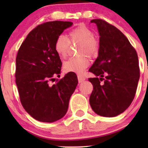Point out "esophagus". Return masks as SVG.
<instances>
[{"instance_id":"obj_1","label":"esophagus","mask_w":148,"mask_h":148,"mask_svg":"<svg viewBox=\"0 0 148 148\" xmlns=\"http://www.w3.org/2000/svg\"><path fill=\"white\" fill-rule=\"evenodd\" d=\"M78 80H79V83H82L83 81L86 80V78H85L84 76L80 75V74H79V75H78Z\"/></svg>"}]
</instances>
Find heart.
<instances>
[{"mask_svg": "<svg viewBox=\"0 0 148 148\" xmlns=\"http://www.w3.org/2000/svg\"><path fill=\"white\" fill-rule=\"evenodd\" d=\"M70 43L81 44L79 49V55L81 56L71 58L64 62L63 69L65 72L82 73L90 64L88 58L95 56L99 49V41L94 37V33L86 25H79L71 30L68 34V39L60 35L54 43V50L62 58L67 57Z\"/></svg>", "mask_w": 148, "mask_h": 148, "instance_id": "1", "label": "heart"}]
</instances>
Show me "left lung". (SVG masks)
<instances>
[{"mask_svg":"<svg viewBox=\"0 0 148 148\" xmlns=\"http://www.w3.org/2000/svg\"><path fill=\"white\" fill-rule=\"evenodd\" d=\"M99 34L98 57L89 72L93 86L90 104L97 114L115 117L130 106L140 78L138 58L128 39L114 25L102 19H92ZM103 83L101 84V81Z\"/></svg>","mask_w":148,"mask_h":148,"instance_id":"8db88e82","label":"left lung"}]
</instances>
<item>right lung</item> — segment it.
I'll use <instances>...</instances> for the list:
<instances>
[{
	"label": "right lung",
	"mask_w": 148,
	"mask_h": 148,
	"mask_svg": "<svg viewBox=\"0 0 148 148\" xmlns=\"http://www.w3.org/2000/svg\"><path fill=\"white\" fill-rule=\"evenodd\" d=\"M72 22L54 21L37 25L30 32L18 49L16 58V84L20 101L34 119L53 123L64 116L71 96L78 84L77 76L69 72L62 79V62L54 43Z\"/></svg>",
	"instance_id": "obj_1"
}]
</instances>
